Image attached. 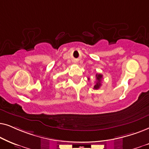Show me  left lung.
<instances>
[{
    "label": "left lung",
    "mask_w": 149,
    "mask_h": 149,
    "mask_svg": "<svg viewBox=\"0 0 149 149\" xmlns=\"http://www.w3.org/2000/svg\"><path fill=\"white\" fill-rule=\"evenodd\" d=\"M96 82H95V84L94 85V89L97 90V89H99L100 88V86H102V79L103 76L102 74H96ZM89 80V78H88Z\"/></svg>",
    "instance_id": "8db88e82"
}]
</instances>
